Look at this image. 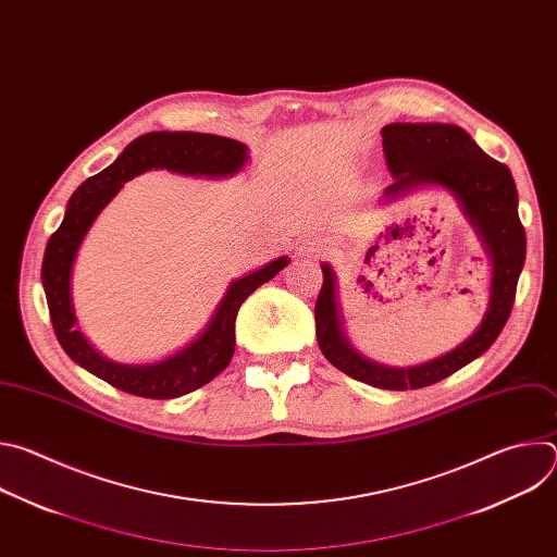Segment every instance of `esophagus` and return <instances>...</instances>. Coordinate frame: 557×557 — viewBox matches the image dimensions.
<instances>
[{"instance_id": "esophagus-1", "label": "esophagus", "mask_w": 557, "mask_h": 557, "mask_svg": "<svg viewBox=\"0 0 557 557\" xmlns=\"http://www.w3.org/2000/svg\"><path fill=\"white\" fill-rule=\"evenodd\" d=\"M324 249L320 247V245H314V243H306L301 249H299V253L301 256H306V258H312V256H317V253H322Z\"/></svg>"}]
</instances>
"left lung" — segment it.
<instances>
[{
    "instance_id": "obj_1",
    "label": "left lung",
    "mask_w": 557,
    "mask_h": 557,
    "mask_svg": "<svg viewBox=\"0 0 557 557\" xmlns=\"http://www.w3.org/2000/svg\"><path fill=\"white\" fill-rule=\"evenodd\" d=\"M381 136L385 163L394 176L385 187L387 198L430 183L447 187L460 200L494 264L490 308L479 331L451 352L414 368H385L363 359L346 342L339 326L335 275L329 264H322L324 284L314 304L317 344L337 370L357 381L383 389H419L454 374L498 339L513 308L527 235L518 218V191L509 168L487 156L462 127L389 123Z\"/></svg>"
}]
</instances>
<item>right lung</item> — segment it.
Returning <instances> with one entry per match:
<instances>
[{
    "instance_id": "1",
    "label": "right lung",
    "mask_w": 557,
    "mask_h": 557,
    "mask_svg": "<svg viewBox=\"0 0 557 557\" xmlns=\"http://www.w3.org/2000/svg\"><path fill=\"white\" fill-rule=\"evenodd\" d=\"M247 163V147L233 138L198 132H149L132 140L116 161L88 178L72 194L61 226L50 235L41 264V282L54 335L72 361L110 385L143 399H176L215 379L235 350V317L243 301L264 282L273 280L286 258L231 282L207 331L187 348L165 361L123 366L103 359L74 329L70 275L78 247L101 209L119 194L123 183L147 170H170L189 176H231Z\"/></svg>"
}]
</instances>
